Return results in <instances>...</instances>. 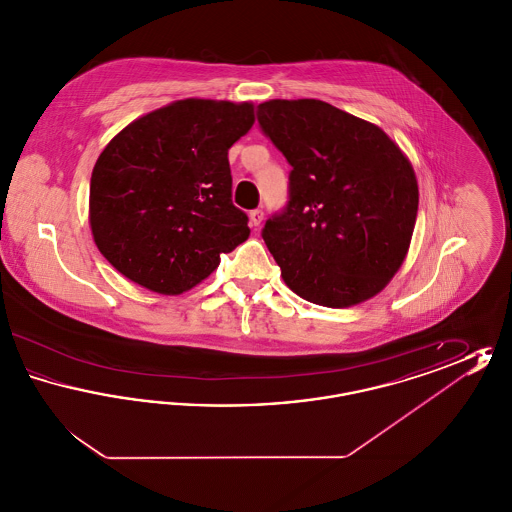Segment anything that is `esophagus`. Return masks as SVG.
<instances>
[{"instance_id":"34e87169","label":"esophagus","mask_w":512,"mask_h":512,"mask_svg":"<svg viewBox=\"0 0 512 512\" xmlns=\"http://www.w3.org/2000/svg\"><path fill=\"white\" fill-rule=\"evenodd\" d=\"M265 219V213H263V209H253L251 213H249V222H251V226H261V222Z\"/></svg>"}]
</instances>
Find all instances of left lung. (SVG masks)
<instances>
[{
  "mask_svg": "<svg viewBox=\"0 0 512 512\" xmlns=\"http://www.w3.org/2000/svg\"><path fill=\"white\" fill-rule=\"evenodd\" d=\"M259 128L292 165L288 203L261 232L299 297L351 307L384 290L413 238L418 186L390 136L320 99H272Z\"/></svg>",
  "mask_w": 512,
  "mask_h": 512,
  "instance_id": "8db88e82",
  "label": "left lung"
}]
</instances>
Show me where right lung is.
Segmentation results:
<instances>
[{"label": "right lung", "mask_w": 512, "mask_h": 512, "mask_svg": "<svg viewBox=\"0 0 512 512\" xmlns=\"http://www.w3.org/2000/svg\"><path fill=\"white\" fill-rule=\"evenodd\" d=\"M253 121L251 103L182 99L130 122L92 172L101 255L151 292L178 295L207 278L249 236L228 149Z\"/></svg>", "instance_id": "right-lung-1"}]
</instances>
